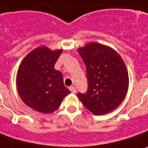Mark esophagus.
Listing matches in <instances>:
<instances>
[{
  "label": "esophagus",
  "instance_id": "esophagus-1",
  "mask_svg": "<svg viewBox=\"0 0 148 148\" xmlns=\"http://www.w3.org/2000/svg\"><path fill=\"white\" fill-rule=\"evenodd\" d=\"M70 90L71 91V93H73V94H75L76 93V88L74 87V86H70Z\"/></svg>",
  "mask_w": 148,
  "mask_h": 148
}]
</instances>
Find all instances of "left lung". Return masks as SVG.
<instances>
[{
  "mask_svg": "<svg viewBox=\"0 0 148 148\" xmlns=\"http://www.w3.org/2000/svg\"><path fill=\"white\" fill-rule=\"evenodd\" d=\"M86 67L88 90L77 97L90 112L109 113L120 105L127 95L129 77L123 60L114 49L90 42L77 49Z\"/></svg>",
  "mask_w": 148,
  "mask_h": 148,
  "instance_id": "1",
  "label": "left lung"
}]
</instances>
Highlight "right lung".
<instances>
[{"label": "right lung", "mask_w": 148, "mask_h": 148, "mask_svg": "<svg viewBox=\"0 0 148 148\" xmlns=\"http://www.w3.org/2000/svg\"><path fill=\"white\" fill-rule=\"evenodd\" d=\"M62 49L51 50L45 45L28 53L21 62L16 90L23 103L43 114L55 111L71 91L65 86L63 76L54 69Z\"/></svg>", "instance_id": "obj_1"}]
</instances>
